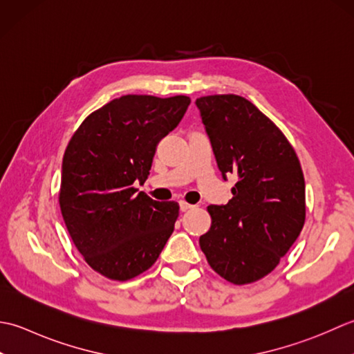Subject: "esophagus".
I'll use <instances>...</instances> for the list:
<instances>
[{
    "label": "esophagus",
    "instance_id": "esophagus-1",
    "mask_svg": "<svg viewBox=\"0 0 354 354\" xmlns=\"http://www.w3.org/2000/svg\"><path fill=\"white\" fill-rule=\"evenodd\" d=\"M194 207V205H189V203H186V201L183 200V201H180V209H182L183 212H186V211H189V209H192Z\"/></svg>",
    "mask_w": 354,
    "mask_h": 354
}]
</instances>
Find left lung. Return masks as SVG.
<instances>
[{"instance_id":"obj_1","label":"left lung","mask_w":354,"mask_h":354,"mask_svg":"<svg viewBox=\"0 0 354 354\" xmlns=\"http://www.w3.org/2000/svg\"><path fill=\"white\" fill-rule=\"evenodd\" d=\"M223 178L234 197L207 206L211 227L200 236L209 266L236 286L277 268L306 221V182L290 142L258 108L238 95L196 100Z\"/></svg>"}]
</instances>
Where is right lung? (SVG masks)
Wrapping results in <instances>:
<instances>
[{
	"instance_id": "add662e5",
	"label": "right lung",
	"mask_w": 354,
	"mask_h": 354,
	"mask_svg": "<svg viewBox=\"0 0 354 354\" xmlns=\"http://www.w3.org/2000/svg\"><path fill=\"white\" fill-rule=\"evenodd\" d=\"M187 96L125 95L85 118L62 158L59 206L90 268L128 281L153 266L174 230L180 206L137 192L158 142L187 110Z\"/></svg>"
}]
</instances>
